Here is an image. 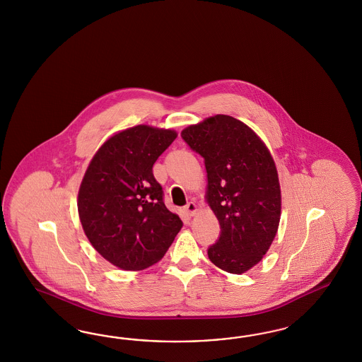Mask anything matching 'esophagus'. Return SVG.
<instances>
[{"label": "esophagus", "mask_w": 362, "mask_h": 362, "mask_svg": "<svg viewBox=\"0 0 362 362\" xmlns=\"http://www.w3.org/2000/svg\"><path fill=\"white\" fill-rule=\"evenodd\" d=\"M185 212L188 216H194L197 212V204L194 202H188L185 207Z\"/></svg>", "instance_id": "1"}]
</instances>
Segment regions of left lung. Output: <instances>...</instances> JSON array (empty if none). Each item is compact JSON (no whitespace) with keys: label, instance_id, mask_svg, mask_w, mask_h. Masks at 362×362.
I'll use <instances>...</instances> for the list:
<instances>
[{"label":"left lung","instance_id":"8db88e82","mask_svg":"<svg viewBox=\"0 0 362 362\" xmlns=\"http://www.w3.org/2000/svg\"><path fill=\"white\" fill-rule=\"evenodd\" d=\"M182 138L204 159L207 202L219 220L209 260L226 272L244 274L263 259L279 228L281 195L274 159L247 124L228 115L189 126Z\"/></svg>","mask_w":362,"mask_h":362}]
</instances>
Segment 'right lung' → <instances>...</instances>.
I'll return each instance as SVG.
<instances>
[{
    "mask_svg": "<svg viewBox=\"0 0 362 362\" xmlns=\"http://www.w3.org/2000/svg\"><path fill=\"white\" fill-rule=\"evenodd\" d=\"M176 132L139 124L105 143L83 176L78 212L91 245L124 271L159 262L183 227L165 204L153 165Z\"/></svg>",
    "mask_w": 362,
    "mask_h": 362,
    "instance_id": "obj_1",
    "label": "right lung"
}]
</instances>
